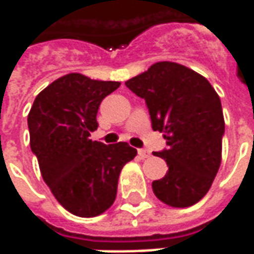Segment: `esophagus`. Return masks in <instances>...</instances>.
I'll return each instance as SVG.
<instances>
[{"instance_id": "obj_1", "label": "esophagus", "mask_w": 254, "mask_h": 254, "mask_svg": "<svg viewBox=\"0 0 254 254\" xmlns=\"http://www.w3.org/2000/svg\"><path fill=\"white\" fill-rule=\"evenodd\" d=\"M138 155H140L141 158H148L149 151H147V149H138Z\"/></svg>"}]
</instances>
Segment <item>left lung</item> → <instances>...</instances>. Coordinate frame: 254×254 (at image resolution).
Masks as SVG:
<instances>
[{"mask_svg": "<svg viewBox=\"0 0 254 254\" xmlns=\"http://www.w3.org/2000/svg\"><path fill=\"white\" fill-rule=\"evenodd\" d=\"M145 100L152 129L167 148L155 152L169 171L152 182L167 205L190 207L207 194L222 160L224 118L219 95L207 78L176 63H156L125 83Z\"/></svg>", "mask_w": 254, "mask_h": 254, "instance_id": "obj_1", "label": "left lung"}]
</instances>
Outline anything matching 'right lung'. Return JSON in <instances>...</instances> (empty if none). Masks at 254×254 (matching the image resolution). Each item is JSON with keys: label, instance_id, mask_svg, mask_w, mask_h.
<instances>
[{"label": "right lung", "instance_id": "obj_1", "mask_svg": "<svg viewBox=\"0 0 254 254\" xmlns=\"http://www.w3.org/2000/svg\"><path fill=\"white\" fill-rule=\"evenodd\" d=\"M118 87L69 73L36 96L28 114L31 151L43 180L57 201L81 218L111 207L122 167L137 155L124 141L106 145L89 138L102 100Z\"/></svg>", "mask_w": 254, "mask_h": 254}]
</instances>
